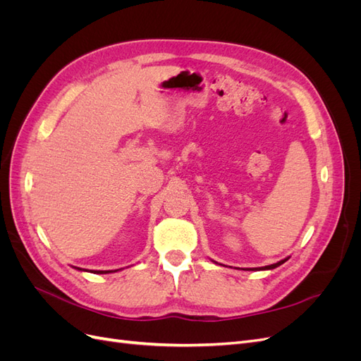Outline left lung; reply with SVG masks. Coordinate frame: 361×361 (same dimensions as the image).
<instances>
[{
    "instance_id": "1",
    "label": "left lung",
    "mask_w": 361,
    "mask_h": 361,
    "mask_svg": "<svg viewBox=\"0 0 361 361\" xmlns=\"http://www.w3.org/2000/svg\"><path fill=\"white\" fill-rule=\"evenodd\" d=\"M286 260H288V257H286V259H283V260H280V262H277V264H272V265H268V267H262V268H255V269H274V268L280 267L281 264H285ZM250 269H253V268H250Z\"/></svg>"
}]
</instances>
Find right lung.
<instances>
[{"mask_svg":"<svg viewBox=\"0 0 361 361\" xmlns=\"http://www.w3.org/2000/svg\"><path fill=\"white\" fill-rule=\"evenodd\" d=\"M80 271H87V269H81V268H76ZM90 272H94V274H108V272H113V271H90Z\"/></svg>","mask_w":361,"mask_h":361,"instance_id":"add662e5","label":"right lung"}]
</instances>
